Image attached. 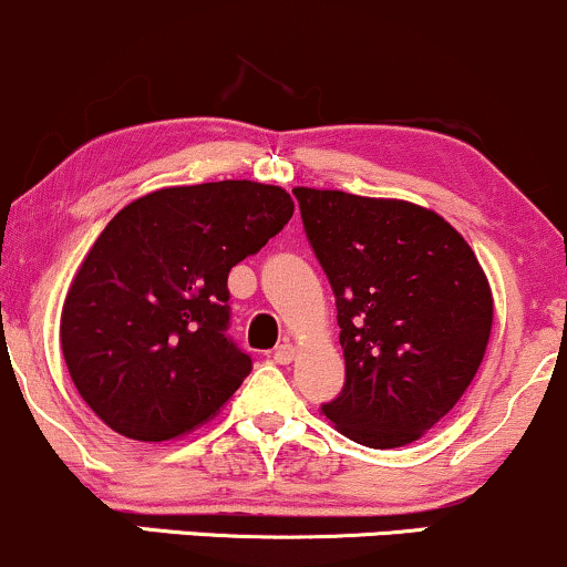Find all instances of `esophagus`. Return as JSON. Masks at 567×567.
Masks as SVG:
<instances>
[{
	"instance_id": "obj_1",
	"label": "esophagus",
	"mask_w": 567,
	"mask_h": 567,
	"mask_svg": "<svg viewBox=\"0 0 567 567\" xmlns=\"http://www.w3.org/2000/svg\"><path fill=\"white\" fill-rule=\"evenodd\" d=\"M275 360L279 362V365H290V362L296 360V347H292L290 341L279 343V347L275 349Z\"/></svg>"
}]
</instances>
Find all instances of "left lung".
Segmentation results:
<instances>
[{"mask_svg":"<svg viewBox=\"0 0 567 567\" xmlns=\"http://www.w3.org/2000/svg\"><path fill=\"white\" fill-rule=\"evenodd\" d=\"M303 229L336 296L347 383L322 405L365 447L421 440L477 375L493 292L440 213L405 199L296 186Z\"/></svg>","mask_w":567,"mask_h":567,"instance_id":"left-lung-1","label":"left lung"}]
</instances>
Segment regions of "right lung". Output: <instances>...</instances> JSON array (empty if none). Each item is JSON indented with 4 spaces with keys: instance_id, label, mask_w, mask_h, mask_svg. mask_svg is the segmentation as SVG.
I'll list each match as a JSON object with an SVG mask.
<instances>
[{
    "instance_id": "1",
    "label": "right lung",
    "mask_w": 567,
    "mask_h": 567,
    "mask_svg": "<svg viewBox=\"0 0 567 567\" xmlns=\"http://www.w3.org/2000/svg\"><path fill=\"white\" fill-rule=\"evenodd\" d=\"M282 186H167L109 220L71 279L61 349L76 392L116 434L175 440L252 370L226 338L231 266L292 218Z\"/></svg>"
}]
</instances>
